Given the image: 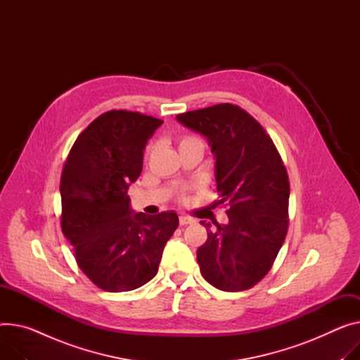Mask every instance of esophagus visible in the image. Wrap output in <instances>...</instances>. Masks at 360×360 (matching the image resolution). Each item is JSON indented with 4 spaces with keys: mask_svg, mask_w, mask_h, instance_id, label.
I'll use <instances>...</instances> for the list:
<instances>
[{
    "mask_svg": "<svg viewBox=\"0 0 360 360\" xmlns=\"http://www.w3.org/2000/svg\"><path fill=\"white\" fill-rule=\"evenodd\" d=\"M179 222H180L181 226H184V225H190V224L195 222V219H191V217H188V216H180V217H179Z\"/></svg>",
    "mask_w": 360,
    "mask_h": 360,
    "instance_id": "obj_1",
    "label": "esophagus"
}]
</instances>
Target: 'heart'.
Here are the masks:
<instances>
[{"instance_id":"obj_1","label":"heart","mask_w":360,"mask_h":360,"mask_svg":"<svg viewBox=\"0 0 360 360\" xmlns=\"http://www.w3.org/2000/svg\"><path fill=\"white\" fill-rule=\"evenodd\" d=\"M193 144L202 146V147H203V141L200 140V138H198V136H193V135H187V136H183L181 140H180V143H179V148L186 147V146H193Z\"/></svg>"}]
</instances>
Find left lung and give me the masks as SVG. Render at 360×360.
Returning <instances> with one entry per match:
<instances>
[{"instance_id":"8db88e82","label":"left lung","mask_w":360,"mask_h":360,"mask_svg":"<svg viewBox=\"0 0 360 360\" xmlns=\"http://www.w3.org/2000/svg\"><path fill=\"white\" fill-rule=\"evenodd\" d=\"M205 135L214 154L217 205L228 225L200 222L207 240L198 250L205 280L222 291L252 288L271 269L288 231L290 181L280 153L262 125L232 103L177 115Z\"/></svg>"}]
</instances>
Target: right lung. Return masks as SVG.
Wrapping results in <instances>:
<instances>
[{
  "mask_svg": "<svg viewBox=\"0 0 360 360\" xmlns=\"http://www.w3.org/2000/svg\"><path fill=\"white\" fill-rule=\"evenodd\" d=\"M161 120L108 110L75 141L60 179L62 232L79 268L101 290L131 291L153 280L179 226L174 212L134 213L128 188L143 170Z\"/></svg>",
  "mask_w": 360,
  "mask_h": 360,
  "instance_id": "1",
  "label": "right lung"
}]
</instances>
